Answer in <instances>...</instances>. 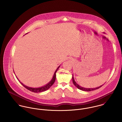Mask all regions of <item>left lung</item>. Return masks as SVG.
Masks as SVG:
<instances>
[{
    "label": "left lung",
    "instance_id": "obj_1",
    "mask_svg": "<svg viewBox=\"0 0 122 122\" xmlns=\"http://www.w3.org/2000/svg\"><path fill=\"white\" fill-rule=\"evenodd\" d=\"M72 81H73V83L74 85L76 87H77L78 89H79V90H82V91H86V92H90V91L95 90L98 89H99V88L102 87V86H103V85H102V86H99V87H96V88H84V87H82V86H80L79 85H78L76 82V81H75L73 75H72Z\"/></svg>",
    "mask_w": 122,
    "mask_h": 122
}]
</instances>
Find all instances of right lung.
Wrapping results in <instances>:
<instances>
[{
  "instance_id": "1",
  "label": "right lung",
  "mask_w": 122,
  "mask_h": 122,
  "mask_svg": "<svg viewBox=\"0 0 122 122\" xmlns=\"http://www.w3.org/2000/svg\"><path fill=\"white\" fill-rule=\"evenodd\" d=\"M60 66H59L58 68L56 69V70H55L54 73V75H53V76L52 77V79H51V80L48 83H47L46 85L45 86H41V87H37V88H33V87H29V86H27L25 85H24L23 83H22L21 82H20V81L18 79L17 76H16V78H17L18 81L20 82V83L24 86V87H25L26 89H27L28 90H30V91H31L32 92H44L45 91H46L48 89H49L50 87L52 86V85L54 84L55 81V79H56V73L57 72V71L59 69V68H60ZM15 73V72H14Z\"/></svg>"
}]
</instances>
